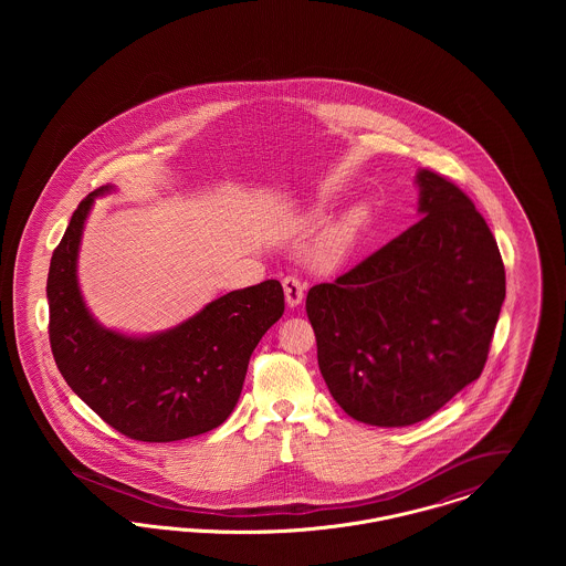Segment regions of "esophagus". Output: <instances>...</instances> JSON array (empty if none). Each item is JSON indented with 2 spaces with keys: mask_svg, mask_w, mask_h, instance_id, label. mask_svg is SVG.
Segmentation results:
<instances>
[{
  "mask_svg": "<svg viewBox=\"0 0 566 566\" xmlns=\"http://www.w3.org/2000/svg\"><path fill=\"white\" fill-rule=\"evenodd\" d=\"M282 286H284L286 303H289L291 307H296V305L303 301V296H305V284H303L298 277L289 275V277L282 280Z\"/></svg>",
  "mask_w": 566,
  "mask_h": 566,
  "instance_id": "34e87169",
  "label": "esophagus"
}]
</instances>
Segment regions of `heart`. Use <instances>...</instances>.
I'll use <instances>...</instances> for the list:
<instances>
[{
  "mask_svg": "<svg viewBox=\"0 0 566 566\" xmlns=\"http://www.w3.org/2000/svg\"><path fill=\"white\" fill-rule=\"evenodd\" d=\"M324 218H326V214H324L321 208H318L314 214L310 216L312 222H321ZM365 220H367V210H365L363 206L352 208L350 212L344 216V220L333 229V233H331V238H328V256H333V259L342 256V254L350 248L352 240H354L358 227H360Z\"/></svg>",
  "mask_w": 566,
  "mask_h": 566,
  "instance_id": "b5f03b06",
  "label": "heart"
}]
</instances>
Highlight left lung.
I'll list each match as a JSON object with an SVG mask.
<instances>
[{"label": "left lung", "mask_w": 566, "mask_h": 566, "mask_svg": "<svg viewBox=\"0 0 566 566\" xmlns=\"http://www.w3.org/2000/svg\"><path fill=\"white\" fill-rule=\"evenodd\" d=\"M416 185L422 218L305 301L333 399L371 427L427 420L482 376L505 301L503 259L473 201L431 169Z\"/></svg>", "instance_id": "8db88e82"}]
</instances>
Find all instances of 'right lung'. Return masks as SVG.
I'll return each instance as SVG.
<instances>
[{"mask_svg":"<svg viewBox=\"0 0 566 566\" xmlns=\"http://www.w3.org/2000/svg\"><path fill=\"white\" fill-rule=\"evenodd\" d=\"M112 190L86 195L54 248L46 282L54 363L82 401L129 439L167 443L212 431L238 405L256 344L284 314L282 284L218 296L161 333L106 328L82 298L78 252L95 199Z\"/></svg>","mask_w":566,"mask_h":566,"instance_id":"1","label":"right lung"}]
</instances>
